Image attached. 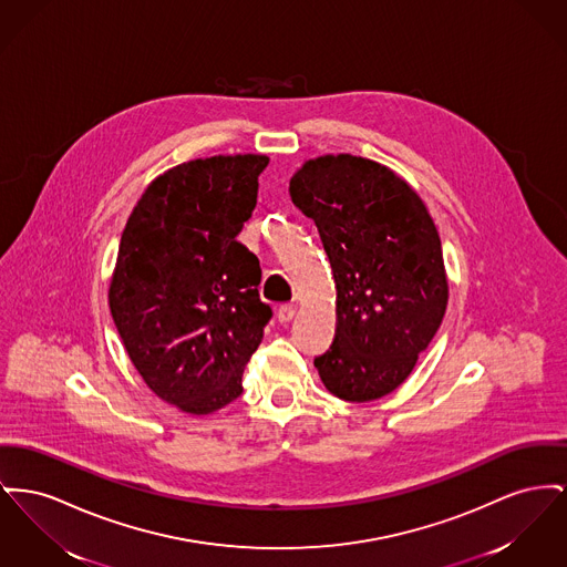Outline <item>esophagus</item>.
<instances>
[{"instance_id":"1","label":"esophagus","mask_w":567,"mask_h":567,"mask_svg":"<svg viewBox=\"0 0 567 567\" xmlns=\"http://www.w3.org/2000/svg\"><path fill=\"white\" fill-rule=\"evenodd\" d=\"M296 306L293 303H282L280 308H278V321L280 323H289L293 317H296Z\"/></svg>"}]
</instances>
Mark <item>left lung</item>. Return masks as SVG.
Segmentation results:
<instances>
[{
  "label": "left lung",
  "instance_id": "1",
  "mask_svg": "<svg viewBox=\"0 0 567 567\" xmlns=\"http://www.w3.org/2000/svg\"><path fill=\"white\" fill-rule=\"evenodd\" d=\"M289 193L319 229L338 291L319 377L338 399H381L411 374L445 315L433 218L394 171L351 154L308 161Z\"/></svg>",
  "mask_w": 567,
  "mask_h": 567
}]
</instances>
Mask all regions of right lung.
<instances>
[{"label":"right lung","mask_w":567,"mask_h":567,"mask_svg":"<svg viewBox=\"0 0 567 567\" xmlns=\"http://www.w3.org/2000/svg\"><path fill=\"white\" fill-rule=\"evenodd\" d=\"M267 156H214L156 177L126 223L109 306L134 368L161 399L207 415L241 394L271 308L261 266L235 237Z\"/></svg>","instance_id":"obj_1"}]
</instances>
